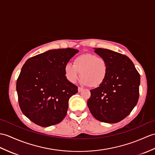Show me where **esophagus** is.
Returning <instances> with one entry per match:
<instances>
[{
    "instance_id": "1",
    "label": "esophagus",
    "mask_w": 155,
    "mask_h": 155,
    "mask_svg": "<svg viewBox=\"0 0 155 155\" xmlns=\"http://www.w3.org/2000/svg\"><path fill=\"white\" fill-rule=\"evenodd\" d=\"M82 90H83V88H81V87H78V92H81V91H82Z\"/></svg>"
}]
</instances>
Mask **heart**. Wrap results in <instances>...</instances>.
I'll use <instances>...</instances> for the list:
<instances>
[{
  "instance_id": "b5f03b06",
  "label": "heart",
  "mask_w": 155,
  "mask_h": 155,
  "mask_svg": "<svg viewBox=\"0 0 155 155\" xmlns=\"http://www.w3.org/2000/svg\"><path fill=\"white\" fill-rule=\"evenodd\" d=\"M64 71L67 79L71 83H75L81 74L82 84L97 87L105 81L107 64L102 57L92 53H84L75 57L73 64L67 63L64 66Z\"/></svg>"
}]
</instances>
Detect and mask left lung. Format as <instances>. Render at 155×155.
<instances>
[{
  "mask_svg": "<svg viewBox=\"0 0 155 155\" xmlns=\"http://www.w3.org/2000/svg\"><path fill=\"white\" fill-rule=\"evenodd\" d=\"M94 52L106 61L107 73L101 85L91 90L87 105L97 120L117 123L137 104L140 74L126 55L102 48H94Z\"/></svg>",
  "mask_w": 155,
  "mask_h": 155,
  "instance_id": "obj_1",
  "label": "left lung"
}]
</instances>
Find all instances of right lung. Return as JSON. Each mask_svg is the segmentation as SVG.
<instances>
[{"label":"right lung","instance_id":"add662e5","mask_svg":"<svg viewBox=\"0 0 155 155\" xmlns=\"http://www.w3.org/2000/svg\"><path fill=\"white\" fill-rule=\"evenodd\" d=\"M78 50H49L28 59L16 82L22 113L41 127L59 124L65 117L69 100L78 87L67 80L64 68Z\"/></svg>","mask_w":155,"mask_h":155}]
</instances>
